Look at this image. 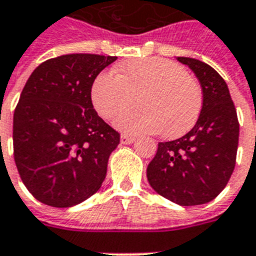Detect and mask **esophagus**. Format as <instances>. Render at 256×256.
<instances>
[{
    "label": "esophagus",
    "instance_id": "esophagus-1",
    "mask_svg": "<svg viewBox=\"0 0 256 256\" xmlns=\"http://www.w3.org/2000/svg\"><path fill=\"white\" fill-rule=\"evenodd\" d=\"M120 142H121V144H130V143H134V142H135V138H132V136H128V135H121Z\"/></svg>",
    "mask_w": 256,
    "mask_h": 256
}]
</instances>
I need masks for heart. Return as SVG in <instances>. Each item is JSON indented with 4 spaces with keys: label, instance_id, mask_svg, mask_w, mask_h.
Here are the masks:
<instances>
[{
    "label": "heart",
    "instance_id": "b5f03b06",
    "mask_svg": "<svg viewBox=\"0 0 256 256\" xmlns=\"http://www.w3.org/2000/svg\"><path fill=\"white\" fill-rule=\"evenodd\" d=\"M95 78L91 100L96 113L113 120L130 135L161 134L168 139L182 136L195 126L202 112L203 94L196 80L174 61L158 57L138 58Z\"/></svg>",
    "mask_w": 256,
    "mask_h": 256
}]
</instances>
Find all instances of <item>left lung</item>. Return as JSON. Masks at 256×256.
Listing matches in <instances>:
<instances>
[{"label": "left lung", "mask_w": 256, "mask_h": 256, "mask_svg": "<svg viewBox=\"0 0 256 256\" xmlns=\"http://www.w3.org/2000/svg\"><path fill=\"white\" fill-rule=\"evenodd\" d=\"M200 83L202 112L188 134L158 143L147 166V180L156 192L180 206L210 202L232 176L238 144V113L225 80L203 61L177 57Z\"/></svg>", "instance_id": "8db88e82"}]
</instances>
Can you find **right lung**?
<instances>
[{
	"label": "right lung",
	"mask_w": 256,
	"mask_h": 256,
	"mask_svg": "<svg viewBox=\"0 0 256 256\" xmlns=\"http://www.w3.org/2000/svg\"><path fill=\"white\" fill-rule=\"evenodd\" d=\"M117 57L65 54L34 70L13 116V154L34 198L72 207L102 186L120 134L95 112L91 87Z\"/></svg>",
	"instance_id": "1"
}]
</instances>
